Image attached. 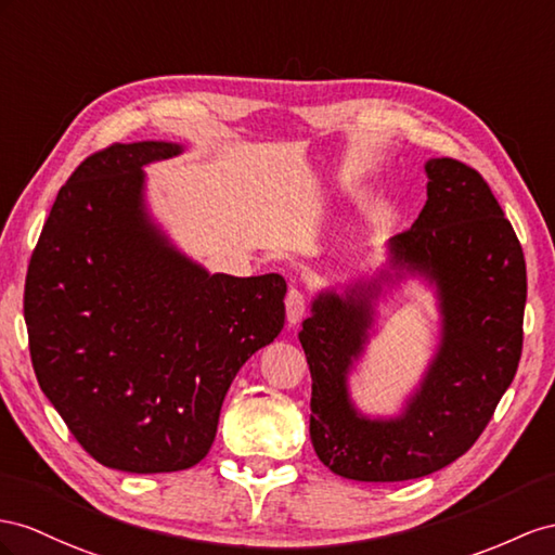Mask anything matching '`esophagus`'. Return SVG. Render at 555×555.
<instances>
[{"instance_id":"esophagus-1","label":"esophagus","mask_w":555,"mask_h":555,"mask_svg":"<svg viewBox=\"0 0 555 555\" xmlns=\"http://www.w3.org/2000/svg\"><path fill=\"white\" fill-rule=\"evenodd\" d=\"M305 314H307V297H305V293L297 291V288H291L286 293V317H288V323L291 325L300 323L305 319Z\"/></svg>"}]
</instances>
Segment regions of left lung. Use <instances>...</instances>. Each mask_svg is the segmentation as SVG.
Returning a JSON list of instances; mask_svg holds the SVG:
<instances>
[{"instance_id":"1","label":"left lung","mask_w":555,"mask_h":555,"mask_svg":"<svg viewBox=\"0 0 555 555\" xmlns=\"http://www.w3.org/2000/svg\"><path fill=\"white\" fill-rule=\"evenodd\" d=\"M424 168L426 204L391 238L389 262L434 283L443 331L403 413L363 417L347 387L373 325V300L382 281H393L389 272L345 295L319 293L302 321L311 446L333 474L351 480H413L452 464L476 443L518 371L528 274L514 227L476 168L450 156Z\"/></svg>"}]
</instances>
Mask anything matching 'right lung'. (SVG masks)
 <instances>
[{
	"label": "right lung",
	"instance_id": "add662e5",
	"mask_svg": "<svg viewBox=\"0 0 555 555\" xmlns=\"http://www.w3.org/2000/svg\"><path fill=\"white\" fill-rule=\"evenodd\" d=\"M173 142H115L55 196L25 279L41 391L95 462L131 474L202 462L224 393L286 319L279 274H208L150 222L142 166Z\"/></svg>",
	"mask_w": 555,
	"mask_h": 555
}]
</instances>
